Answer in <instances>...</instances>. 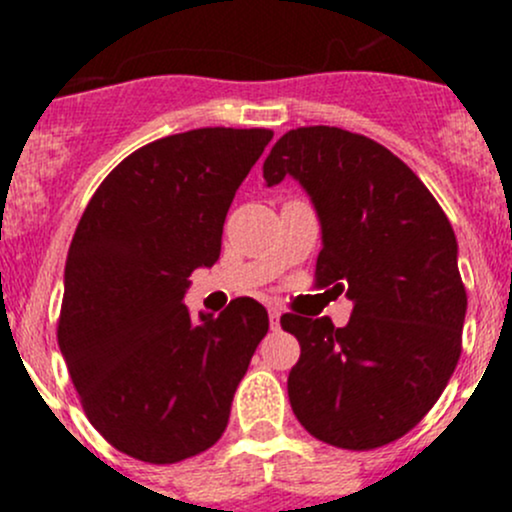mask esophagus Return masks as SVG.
<instances>
[{
	"instance_id": "esophagus-1",
	"label": "esophagus",
	"mask_w": 512,
	"mask_h": 512,
	"mask_svg": "<svg viewBox=\"0 0 512 512\" xmlns=\"http://www.w3.org/2000/svg\"><path fill=\"white\" fill-rule=\"evenodd\" d=\"M280 317H282L280 309H277V307H270V324H272V329L280 327Z\"/></svg>"
}]
</instances>
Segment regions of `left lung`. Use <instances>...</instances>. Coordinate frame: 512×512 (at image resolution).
Wrapping results in <instances>:
<instances>
[{"label": "left lung", "instance_id": "1", "mask_svg": "<svg viewBox=\"0 0 512 512\" xmlns=\"http://www.w3.org/2000/svg\"><path fill=\"white\" fill-rule=\"evenodd\" d=\"M262 175L307 190L322 223L314 285L354 302L347 327L282 314L302 349L287 379L294 416L329 446H386L431 411L461 356L468 297L453 227L404 160L342 128L287 131Z\"/></svg>", "mask_w": 512, "mask_h": 512}]
</instances>
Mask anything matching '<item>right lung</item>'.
<instances>
[{
	"label": "right lung",
	"instance_id": "obj_1",
	"mask_svg": "<svg viewBox=\"0 0 512 512\" xmlns=\"http://www.w3.org/2000/svg\"><path fill=\"white\" fill-rule=\"evenodd\" d=\"M275 133L195 128L106 175L71 240L59 349L94 428L126 456L178 463L223 436L232 396L270 329L237 297L195 322L188 277L220 257L232 198Z\"/></svg>",
	"mask_w": 512,
	"mask_h": 512
}]
</instances>
